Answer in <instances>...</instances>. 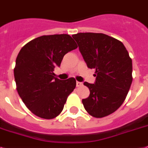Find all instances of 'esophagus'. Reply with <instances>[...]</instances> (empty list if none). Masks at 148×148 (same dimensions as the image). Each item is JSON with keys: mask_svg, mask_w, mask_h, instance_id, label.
I'll list each match as a JSON object with an SVG mask.
<instances>
[{"mask_svg": "<svg viewBox=\"0 0 148 148\" xmlns=\"http://www.w3.org/2000/svg\"><path fill=\"white\" fill-rule=\"evenodd\" d=\"M82 85V83L79 82H76V86H77V87H81Z\"/></svg>", "mask_w": 148, "mask_h": 148, "instance_id": "obj_1", "label": "esophagus"}]
</instances>
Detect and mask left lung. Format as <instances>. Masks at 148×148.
Masks as SVG:
<instances>
[{
  "label": "left lung",
  "instance_id": "8db88e82",
  "mask_svg": "<svg viewBox=\"0 0 148 148\" xmlns=\"http://www.w3.org/2000/svg\"><path fill=\"white\" fill-rule=\"evenodd\" d=\"M73 38L83 59L95 69V84L85 82L90 90L83 99L85 110L95 118L114 113L125 101L132 82V61L120 41L103 33H77Z\"/></svg>",
  "mask_w": 148,
  "mask_h": 148
}]
</instances>
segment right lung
Here are the masks:
<instances>
[{"label": "right lung", "mask_w": 148, "mask_h": 148, "mask_svg": "<svg viewBox=\"0 0 148 148\" xmlns=\"http://www.w3.org/2000/svg\"><path fill=\"white\" fill-rule=\"evenodd\" d=\"M70 35H43L22 47L16 60L14 78L19 97L37 116L53 119L62 112L76 85L74 78L60 80L53 69L66 53L77 48Z\"/></svg>", "instance_id": "1"}]
</instances>
